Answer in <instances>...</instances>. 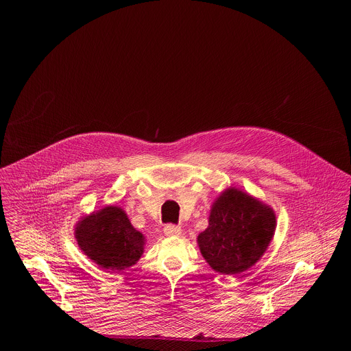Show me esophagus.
Instances as JSON below:
<instances>
[{
  "label": "esophagus",
  "mask_w": 351,
  "mask_h": 351,
  "mask_svg": "<svg viewBox=\"0 0 351 351\" xmlns=\"http://www.w3.org/2000/svg\"><path fill=\"white\" fill-rule=\"evenodd\" d=\"M180 232H182V229H180V226H178V225L168 223V225H165V228H164V233H165L167 236H178V234H180Z\"/></svg>",
  "instance_id": "1"
}]
</instances>
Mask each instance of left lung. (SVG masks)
<instances>
[{"label": "left lung", "instance_id": "obj_1", "mask_svg": "<svg viewBox=\"0 0 351 351\" xmlns=\"http://www.w3.org/2000/svg\"><path fill=\"white\" fill-rule=\"evenodd\" d=\"M208 228L197 237L199 252L219 274L236 275L254 265L275 232L274 211L253 197L229 189L214 203Z\"/></svg>", "mask_w": 351, "mask_h": 351}]
</instances>
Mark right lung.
Listing matches in <instances>:
<instances>
[{
  "label": "right lung",
  "instance_id": "obj_1",
  "mask_svg": "<svg viewBox=\"0 0 351 351\" xmlns=\"http://www.w3.org/2000/svg\"><path fill=\"white\" fill-rule=\"evenodd\" d=\"M75 232L82 252L104 269L122 271L134 265L143 254V234L118 207H106L86 217Z\"/></svg>",
  "mask_w": 351,
  "mask_h": 351
}]
</instances>
